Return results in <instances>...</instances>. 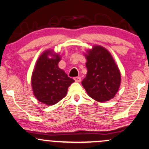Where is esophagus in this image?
<instances>
[{"instance_id": "esophagus-1", "label": "esophagus", "mask_w": 149, "mask_h": 149, "mask_svg": "<svg viewBox=\"0 0 149 149\" xmlns=\"http://www.w3.org/2000/svg\"><path fill=\"white\" fill-rule=\"evenodd\" d=\"M74 79L76 82H81V78L80 77H75Z\"/></svg>"}]
</instances>
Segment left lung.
<instances>
[{"label": "left lung", "mask_w": 149, "mask_h": 149, "mask_svg": "<svg viewBox=\"0 0 149 149\" xmlns=\"http://www.w3.org/2000/svg\"><path fill=\"white\" fill-rule=\"evenodd\" d=\"M88 72L82 86L91 98L99 102L115 97L121 84V73L111 53L101 45H94L84 53Z\"/></svg>", "instance_id": "obj_1"}]
</instances>
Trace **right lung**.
<instances>
[{"label":"right lung","instance_id":"obj_1","mask_svg":"<svg viewBox=\"0 0 149 149\" xmlns=\"http://www.w3.org/2000/svg\"><path fill=\"white\" fill-rule=\"evenodd\" d=\"M60 61V54L47 49L38 58L33 70L31 77L33 95L45 105H54L64 98L68 87L74 81L58 68Z\"/></svg>","mask_w":149,"mask_h":149}]
</instances>
